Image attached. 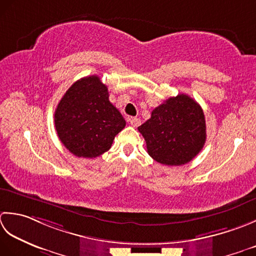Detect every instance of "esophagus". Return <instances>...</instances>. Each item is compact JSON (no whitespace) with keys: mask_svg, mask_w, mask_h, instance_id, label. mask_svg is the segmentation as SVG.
Returning a JSON list of instances; mask_svg holds the SVG:
<instances>
[{"mask_svg":"<svg viewBox=\"0 0 256 256\" xmlns=\"http://www.w3.org/2000/svg\"><path fill=\"white\" fill-rule=\"evenodd\" d=\"M129 122H130V124H132V127H138L140 124H142V120H140L139 118H136V117H132V118H130L129 119Z\"/></svg>","mask_w":256,"mask_h":256,"instance_id":"34e87169","label":"esophagus"}]
</instances>
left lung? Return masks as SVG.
I'll return each instance as SVG.
<instances>
[{"label":"left lung","mask_w":256,"mask_h":256,"mask_svg":"<svg viewBox=\"0 0 256 256\" xmlns=\"http://www.w3.org/2000/svg\"><path fill=\"white\" fill-rule=\"evenodd\" d=\"M149 156L166 166L186 164L202 150L206 139L204 114L191 97L180 94L154 108L138 127Z\"/></svg>","instance_id":"8db88e82"}]
</instances>
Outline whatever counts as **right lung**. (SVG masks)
I'll list each match as a JSON object with an SVG mask.
<instances>
[{
	"mask_svg": "<svg viewBox=\"0 0 256 256\" xmlns=\"http://www.w3.org/2000/svg\"><path fill=\"white\" fill-rule=\"evenodd\" d=\"M55 128L62 144L80 158H96L110 149L126 126L109 102L108 88L96 75L75 82L57 105Z\"/></svg>",
	"mask_w": 256,
	"mask_h": 256,
	"instance_id": "1",
	"label": "right lung"
}]
</instances>
